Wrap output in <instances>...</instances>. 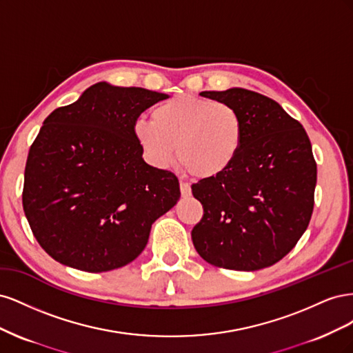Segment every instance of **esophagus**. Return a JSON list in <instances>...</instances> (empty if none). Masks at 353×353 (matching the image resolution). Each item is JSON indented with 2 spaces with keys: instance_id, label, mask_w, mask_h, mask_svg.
<instances>
[{
  "instance_id": "34e87169",
  "label": "esophagus",
  "mask_w": 353,
  "mask_h": 353,
  "mask_svg": "<svg viewBox=\"0 0 353 353\" xmlns=\"http://www.w3.org/2000/svg\"><path fill=\"white\" fill-rule=\"evenodd\" d=\"M179 190H181V194L183 196H190L191 194V187L185 181H179Z\"/></svg>"
}]
</instances>
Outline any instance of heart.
Listing matches in <instances>:
<instances>
[{
    "label": "heart",
    "instance_id": "heart-1",
    "mask_svg": "<svg viewBox=\"0 0 353 353\" xmlns=\"http://www.w3.org/2000/svg\"><path fill=\"white\" fill-rule=\"evenodd\" d=\"M138 143L156 166L175 160L199 178L218 176L239 156L244 122L228 103L175 95L153 109L152 121L140 119L134 126Z\"/></svg>",
    "mask_w": 353,
    "mask_h": 353
}]
</instances>
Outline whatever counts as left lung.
<instances>
[{
    "instance_id": "1",
    "label": "left lung",
    "mask_w": 353,
    "mask_h": 353,
    "mask_svg": "<svg viewBox=\"0 0 353 353\" xmlns=\"http://www.w3.org/2000/svg\"><path fill=\"white\" fill-rule=\"evenodd\" d=\"M243 117L234 163L191 185L203 216L191 239L218 268L256 271L281 261L306 231L314 210L316 162L301 122L270 97L244 88L203 91Z\"/></svg>"
}]
</instances>
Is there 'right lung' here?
<instances>
[{"mask_svg":"<svg viewBox=\"0 0 353 353\" xmlns=\"http://www.w3.org/2000/svg\"><path fill=\"white\" fill-rule=\"evenodd\" d=\"M166 94L99 82L41 126L25 166L23 210L52 259L87 272L140 254L152 223L175 206V174L147 165L134 126Z\"/></svg>","mask_w":353,"mask_h":353,"instance_id":"right-lung-1","label":"right lung"}]
</instances>
